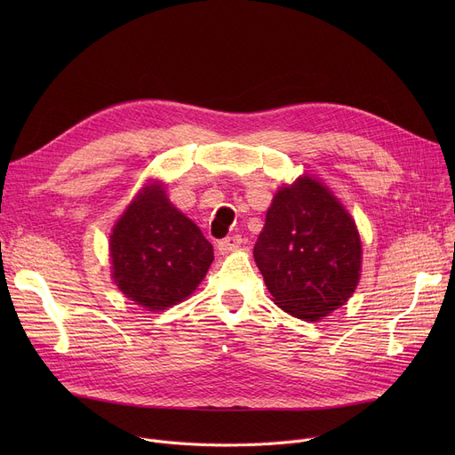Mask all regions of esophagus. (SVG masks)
<instances>
[{
	"label": "esophagus",
	"instance_id": "esophagus-1",
	"mask_svg": "<svg viewBox=\"0 0 455 455\" xmlns=\"http://www.w3.org/2000/svg\"><path fill=\"white\" fill-rule=\"evenodd\" d=\"M240 245H242V235H227L225 240H221L218 243V249H220L221 254H227V252L237 249Z\"/></svg>",
	"mask_w": 455,
	"mask_h": 455
}]
</instances>
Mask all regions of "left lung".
Wrapping results in <instances>:
<instances>
[{
  "instance_id": "obj_1",
  "label": "left lung",
  "mask_w": 455,
  "mask_h": 455,
  "mask_svg": "<svg viewBox=\"0 0 455 455\" xmlns=\"http://www.w3.org/2000/svg\"><path fill=\"white\" fill-rule=\"evenodd\" d=\"M254 259L275 304L297 319L319 321L354 293L362 242L328 188L300 177L275 196Z\"/></svg>"
}]
</instances>
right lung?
Returning <instances> with one entry per match:
<instances>
[{
    "mask_svg": "<svg viewBox=\"0 0 455 455\" xmlns=\"http://www.w3.org/2000/svg\"><path fill=\"white\" fill-rule=\"evenodd\" d=\"M110 254L117 288L153 312L194 293L213 261L210 242L160 184L143 188L116 223Z\"/></svg>",
    "mask_w": 455,
    "mask_h": 455,
    "instance_id": "obj_1",
    "label": "right lung"
}]
</instances>
